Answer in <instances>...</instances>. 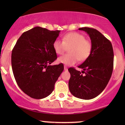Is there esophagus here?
Returning a JSON list of instances; mask_svg holds the SVG:
<instances>
[{
    "instance_id": "34e87169",
    "label": "esophagus",
    "mask_w": 125,
    "mask_h": 125,
    "mask_svg": "<svg viewBox=\"0 0 125 125\" xmlns=\"http://www.w3.org/2000/svg\"><path fill=\"white\" fill-rule=\"evenodd\" d=\"M64 71H68V68L67 66L64 65Z\"/></svg>"
}]
</instances>
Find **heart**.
Returning a JSON list of instances; mask_svg holds the SVG:
<instances>
[{"label":"heart","mask_w":125,"mask_h":125,"mask_svg":"<svg viewBox=\"0 0 125 125\" xmlns=\"http://www.w3.org/2000/svg\"><path fill=\"white\" fill-rule=\"evenodd\" d=\"M69 48L68 52L57 59L59 63L66 65H72L76 64L78 60L83 61L86 60L92 52V45L89 41L82 34L76 32H71L66 34L62 38V41L56 39L53 43V47L56 53L62 54L66 48Z\"/></svg>","instance_id":"1"}]
</instances>
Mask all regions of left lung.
Wrapping results in <instances>:
<instances>
[{"label":"left lung","mask_w":125,"mask_h":125,"mask_svg":"<svg viewBox=\"0 0 125 125\" xmlns=\"http://www.w3.org/2000/svg\"><path fill=\"white\" fill-rule=\"evenodd\" d=\"M79 30L89 36L92 45L89 56L78 68L81 72L73 68L68 69L71 78L69 89L77 98L83 100L93 99L106 88L113 69L114 53L112 44L108 39L97 30L83 27Z\"/></svg>","instance_id":"obj_1"}]
</instances>
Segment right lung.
I'll use <instances>...</instances> for the list:
<instances>
[{"label":"right lung","mask_w":125,"mask_h":125,"mask_svg":"<svg viewBox=\"0 0 125 125\" xmlns=\"http://www.w3.org/2000/svg\"><path fill=\"white\" fill-rule=\"evenodd\" d=\"M60 32L34 27L22 34L12 51V69L17 84L32 98L50 95L64 70L62 64L50 65L57 59L53 43Z\"/></svg>","instance_id":"add662e5"}]
</instances>
